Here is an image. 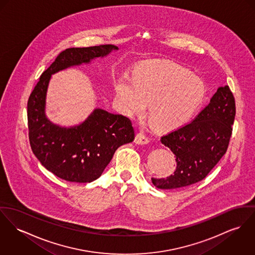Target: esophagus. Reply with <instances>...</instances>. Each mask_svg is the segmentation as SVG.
I'll list each match as a JSON object with an SVG mask.
<instances>
[{"mask_svg":"<svg viewBox=\"0 0 255 255\" xmlns=\"http://www.w3.org/2000/svg\"><path fill=\"white\" fill-rule=\"evenodd\" d=\"M149 142V138L145 137L143 134L138 133L135 137V143L137 144H147Z\"/></svg>","mask_w":255,"mask_h":255,"instance_id":"1","label":"esophagus"}]
</instances>
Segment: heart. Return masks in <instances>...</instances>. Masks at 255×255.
<instances>
[{
  "label": "heart",
  "instance_id": "1",
  "mask_svg": "<svg viewBox=\"0 0 255 255\" xmlns=\"http://www.w3.org/2000/svg\"><path fill=\"white\" fill-rule=\"evenodd\" d=\"M206 85L199 77L171 61L143 62L134 70L133 80L123 76L117 84V101L129 118L144 112L154 126L171 130L185 124L206 98Z\"/></svg>",
  "mask_w": 255,
  "mask_h": 255
}]
</instances>
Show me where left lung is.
<instances>
[{
  "label": "left lung",
  "mask_w": 255,
  "mask_h": 255,
  "mask_svg": "<svg viewBox=\"0 0 255 255\" xmlns=\"http://www.w3.org/2000/svg\"><path fill=\"white\" fill-rule=\"evenodd\" d=\"M236 115L228 85L218 87L210 104L189 124L161 137L176 157V170L151 178L160 189H181L204 179L227 150Z\"/></svg>",
  "instance_id": "1"
}]
</instances>
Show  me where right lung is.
I'll return each mask as SVG.
<instances>
[{"label":"right lung","instance_id":"obj_1","mask_svg":"<svg viewBox=\"0 0 255 255\" xmlns=\"http://www.w3.org/2000/svg\"><path fill=\"white\" fill-rule=\"evenodd\" d=\"M118 50V46L106 44L62 51L42 73L29 97L27 116L33 153L46 170L62 179L79 183L97 179L118 147L135 138L129 118L100 108L94 109L81 123L70 127L51 122L45 114L47 88L52 75L71 67L90 64Z\"/></svg>","mask_w":255,"mask_h":255}]
</instances>
